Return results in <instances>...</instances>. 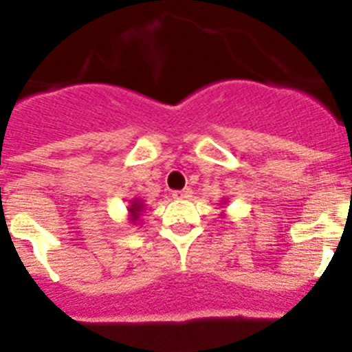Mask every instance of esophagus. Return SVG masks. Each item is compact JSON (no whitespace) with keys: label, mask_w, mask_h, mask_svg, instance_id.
Returning a JSON list of instances; mask_svg holds the SVG:
<instances>
[{"label":"esophagus","mask_w":352,"mask_h":352,"mask_svg":"<svg viewBox=\"0 0 352 352\" xmlns=\"http://www.w3.org/2000/svg\"><path fill=\"white\" fill-rule=\"evenodd\" d=\"M174 199H188L192 197V188H183V190L173 192Z\"/></svg>","instance_id":"obj_1"}]
</instances>
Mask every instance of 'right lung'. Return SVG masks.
Segmentation results:
<instances>
[{"label": "right lung", "instance_id": "obj_1", "mask_svg": "<svg viewBox=\"0 0 352 352\" xmlns=\"http://www.w3.org/2000/svg\"><path fill=\"white\" fill-rule=\"evenodd\" d=\"M129 211H130V217H132V222H135V220L139 219V214H141V211H142V203H141V201H138V199H133L132 204H130V208H129Z\"/></svg>", "mask_w": 352, "mask_h": 352}]
</instances>
